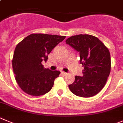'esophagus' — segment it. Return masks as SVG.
Here are the masks:
<instances>
[{
	"instance_id": "34e87169",
	"label": "esophagus",
	"mask_w": 123,
	"mask_h": 123,
	"mask_svg": "<svg viewBox=\"0 0 123 123\" xmlns=\"http://www.w3.org/2000/svg\"><path fill=\"white\" fill-rule=\"evenodd\" d=\"M61 74L63 75H68V73H66V72H61Z\"/></svg>"
}]
</instances>
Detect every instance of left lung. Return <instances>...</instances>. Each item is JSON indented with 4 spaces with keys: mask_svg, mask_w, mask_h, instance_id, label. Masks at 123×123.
<instances>
[{
    "mask_svg": "<svg viewBox=\"0 0 123 123\" xmlns=\"http://www.w3.org/2000/svg\"><path fill=\"white\" fill-rule=\"evenodd\" d=\"M66 43L79 52L80 62L84 67L83 76H75L69 85L74 95L91 97L98 93L106 84L110 74L111 57L107 47L95 36L79 35L70 36Z\"/></svg>",
    "mask_w": 123,
    "mask_h": 123,
    "instance_id": "1",
    "label": "left lung"
}]
</instances>
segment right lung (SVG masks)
Here are the masks:
<instances>
[{"label":"right lung","instance_id":"add662e5","mask_svg":"<svg viewBox=\"0 0 123 123\" xmlns=\"http://www.w3.org/2000/svg\"><path fill=\"white\" fill-rule=\"evenodd\" d=\"M65 38V36L33 33L17 44L12 68L17 83L25 93L40 96L51 90L61 72L44 69L41 62H46L48 54Z\"/></svg>","mask_w":123,"mask_h":123}]
</instances>
